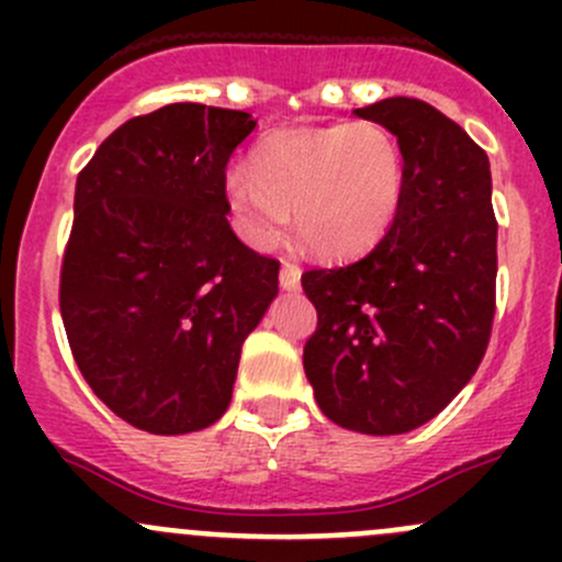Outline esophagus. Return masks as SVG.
I'll return each mask as SVG.
<instances>
[{
    "label": "esophagus",
    "instance_id": "1",
    "mask_svg": "<svg viewBox=\"0 0 562 562\" xmlns=\"http://www.w3.org/2000/svg\"><path fill=\"white\" fill-rule=\"evenodd\" d=\"M280 285L285 288V291H299V285H302V266L285 260L280 271Z\"/></svg>",
    "mask_w": 562,
    "mask_h": 562
}]
</instances>
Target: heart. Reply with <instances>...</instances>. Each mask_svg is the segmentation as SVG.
Returning a JSON list of instances; mask_svg holds the SVG:
<instances>
[{
  "label": "heart",
  "mask_w": 562,
  "mask_h": 562,
  "mask_svg": "<svg viewBox=\"0 0 562 562\" xmlns=\"http://www.w3.org/2000/svg\"><path fill=\"white\" fill-rule=\"evenodd\" d=\"M249 165L231 168L225 198L236 231L255 247L274 245L296 209L317 255L348 258L381 241L400 212L405 160L378 122L277 130L258 140Z\"/></svg>",
  "instance_id": "heart-1"
}]
</instances>
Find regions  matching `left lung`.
I'll return each instance as SVG.
<instances>
[{
	"label": "left lung",
	"instance_id": "1",
	"mask_svg": "<svg viewBox=\"0 0 562 562\" xmlns=\"http://www.w3.org/2000/svg\"><path fill=\"white\" fill-rule=\"evenodd\" d=\"M353 113L396 135L405 184L394 223L364 258L302 274L317 310L304 372L334 424L402 435L454 400L490 345L497 277L490 160L424 100L389 98Z\"/></svg>",
	"mask_w": 562,
	"mask_h": 562
}]
</instances>
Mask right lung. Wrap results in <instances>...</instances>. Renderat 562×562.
<instances>
[{"instance_id":"add662e5","label":"right lung","mask_w":562,"mask_h":562,"mask_svg":"<svg viewBox=\"0 0 562 562\" xmlns=\"http://www.w3.org/2000/svg\"><path fill=\"white\" fill-rule=\"evenodd\" d=\"M245 111L173 103L100 144L76 181L59 310L78 370L133 427L187 435L231 405L280 260L241 245L225 168Z\"/></svg>"}]
</instances>
